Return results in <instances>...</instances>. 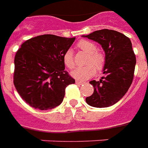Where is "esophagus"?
<instances>
[{
    "label": "esophagus",
    "mask_w": 148,
    "mask_h": 148,
    "mask_svg": "<svg viewBox=\"0 0 148 148\" xmlns=\"http://www.w3.org/2000/svg\"><path fill=\"white\" fill-rule=\"evenodd\" d=\"M76 84H77V85H82V84L84 83V82H82V81H78V80H76Z\"/></svg>",
    "instance_id": "esophagus-1"
}]
</instances>
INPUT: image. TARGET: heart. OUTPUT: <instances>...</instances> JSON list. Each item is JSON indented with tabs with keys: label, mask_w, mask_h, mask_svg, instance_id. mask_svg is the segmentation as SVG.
I'll return each mask as SVG.
<instances>
[{
	"label": "heart",
	"mask_w": 148,
	"mask_h": 148,
	"mask_svg": "<svg viewBox=\"0 0 148 148\" xmlns=\"http://www.w3.org/2000/svg\"><path fill=\"white\" fill-rule=\"evenodd\" d=\"M77 47L88 54L84 66L74 70L71 75L77 80H87L94 75L97 71H101L106 64V56L102 52L97 50L96 44L89 40L82 39L77 42ZM65 66L69 69H73L75 66L74 54L71 49L66 50L62 55ZM96 68H95V67Z\"/></svg>",
	"instance_id": "1"
}]
</instances>
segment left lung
I'll use <instances>...</instances> for the list:
<instances>
[{
	"instance_id": "left-lung-1",
	"label": "left lung",
	"mask_w": 148,
	"mask_h": 148,
	"mask_svg": "<svg viewBox=\"0 0 148 148\" xmlns=\"http://www.w3.org/2000/svg\"><path fill=\"white\" fill-rule=\"evenodd\" d=\"M100 43L106 53L105 77L90 82L93 93L86 98L90 106L106 108L113 106L127 93L134 77L136 63L130 39L119 32L109 29L95 31L83 36Z\"/></svg>"
}]
</instances>
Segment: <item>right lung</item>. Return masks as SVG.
Instances as JSON below:
<instances>
[{
	"label": "right lung",
	"mask_w": 148,
	"mask_h": 148,
	"mask_svg": "<svg viewBox=\"0 0 148 148\" xmlns=\"http://www.w3.org/2000/svg\"><path fill=\"white\" fill-rule=\"evenodd\" d=\"M74 40L42 35L27 39L16 51L13 83L29 106L47 110L62 102L66 87L75 82L65 71L62 55Z\"/></svg>",
	"instance_id": "right-lung-1"
}]
</instances>
